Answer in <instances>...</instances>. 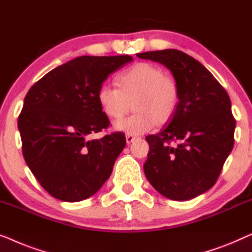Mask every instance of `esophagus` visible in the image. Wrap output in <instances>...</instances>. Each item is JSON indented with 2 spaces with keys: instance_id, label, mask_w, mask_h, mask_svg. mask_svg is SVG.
I'll return each instance as SVG.
<instances>
[{
  "instance_id": "obj_1",
  "label": "esophagus",
  "mask_w": 252,
  "mask_h": 252,
  "mask_svg": "<svg viewBox=\"0 0 252 252\" xmlns=\"http://www.w3.org/2000/svg\"><path fill=\"white\" fill-rule=\"evenodd\" d=\"M126 139L127 144H131L134 139H136V137L132 136V134H126Z\"/></svg>"
}]
</instances>
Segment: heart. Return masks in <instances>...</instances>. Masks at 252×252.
I'll list each match as a JSON object with an SVG mask.
<instances>
[{
    "label": "heart",
    "mask_w": 252,
    "mask_h": 252,
    "mask_svg": "<svg viewBox=\"0 0 252 252\" xmlns=\"http://www.w3.org/2000/svg\"><path fill=\"white\" fill-rule=\"evenodd\" d=\"M119 88L104 83L99 87L97 100L105 115L121 120L133 101V115L116 122L114 127L126 134H141L158 123H166L179 104V88L161 67L138 63L119 76Z\"/></svg>",
    "instance_id": "1"
}]
</instances>
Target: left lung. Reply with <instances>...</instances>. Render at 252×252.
I'll list each match as a JSON object with an SVG mask.
<instances>
[{
	"label": "left lung",
	"mask_w": 252,
	"mask_h": 252,
	"mask_svg": "<svg viewBox=\"0 0 252 252\" xmlns=\"http://www.w3.org/2000/svg\"><path fill=\"white\" fill-rule=\"evenodd\" d=\"M160 63L179 88V104L169 125L150 134L144 172L163 196L186 201L210 189L234 145L231 99L214 75L185 52L166 49L137 54ZM171 141H178L171 145Z\"/></svg>",
	"instance_id": "8db88e82"
}]
</instances>
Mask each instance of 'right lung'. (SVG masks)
Returning a JSON list of instances; mask_svg holds the SVG:
<instances>
[{
  "instance_id": "obj_1",
  "label": "right lung",
  "mask_w": 252,
  "mask_h": 252,
  "mask_svg": "<svg viewBox=\"0 0 252 252\" xmlns=\"http://www.w3.org/2000/svg\"><path fill=\"white\" fill-rule=\"evenodd\" d=\"M132 57L82 56L38 80L18 118L23 155L40 185L58 200L79 202L97 193L126 146L122 132L89 139L109 120L97 92L109 74Z\"/></svg>"
}]
</instances>
